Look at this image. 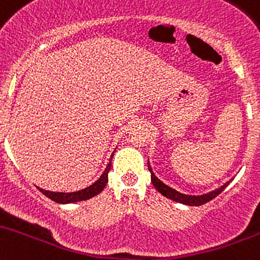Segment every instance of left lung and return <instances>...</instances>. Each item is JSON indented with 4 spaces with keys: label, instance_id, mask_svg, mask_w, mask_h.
<instances>
[{
    "label": "left lung",
    "instance_id": "8db88e82",
    "mask_svg": "<svg viewBox=\"0 0 260 260\" xmlns=\"http://www.w3.org/2000/svg\"><path fill=\"white\" fill-rule=\"evenodd\" d=\"M147 165H148V170H150V173H151V181H152L153 186L157 189L158 193H161L164 197L169 198V200L175 201V202H178V203H183V205H186V206H202V205H205V203L210 202V201H212L213 198L217 197L218 194H220L221 191H222L231 181V180H229L228 183H225L223 185H221L220 188L215 189V190H212V191H208V193H206V194H201V196H190V194L180 193V191L175 190V189H173V188H170L169 185H166L165 183H162V181H161L160 179H158L157 176L153 174L150 162H148Z\"/></svg>",
    "mask_w": 260,
    "mask_h": 260
}]
</instances>
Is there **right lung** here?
<instances>
[{
  "mask_svg": "<svg viewBox=\"0 0 260 260\" xmlns=\"http://www.w3.org/2000/svg\"><path fill=\"white\" fill-rule=\"evenodd\" d=\"M113 156H114V152H113V155L110 156L109 164L107 165V168H105L104 173L102 174V176H100V178L98 179V180L95 181L94 184H91V185L87 186V188L81 189V190H79V191H72V193H63V191H50V190H45V189L39 188V186H38V189H39V190L42 191L43 194H44L45 197H48L49 200L54 201V202L60 203V205H67V203H75V202H80V201L90 200V198L98 196V194H99L100 191H102L103 189L105 188V186H107V184H108V173H109L110 168H112Z\"/></svg>",
  "mask_w": 260,
  "mask_h": 260,
  "instance_id": "1",
  "label": "right lung"
}]
</instances>
